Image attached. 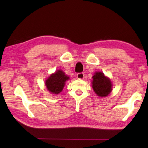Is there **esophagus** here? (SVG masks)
Here are the masks:
<instances>
[{"mask_svg":"<svg viewBox=\"0 0 148 148\" xmlns=\"http://www.w3.org/2000/svg\"><path fill=\"white\" fill-rule=\"evenodd\" d=\"M84 74L83 73H78L77 74V77L78 78V79H82L84 78Z\"/></svg>","mask_w":148,"mask_h":148,"instance_id":"1","label":"esophagus"}]
</instances>
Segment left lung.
<instances>
[{
    "label": "left lung",
    "mask_w": 148,
    "mask_h": 148,
    "mask_svg": "<svg viewBox=\"0 0 148 148\" xmlns=\"http://www.w3.org/2000/svg\"><path fill=\"white\" fill-rule=\"evenodd\" d=\"M92 88L100 97H105L111 92L112 84L111 80L102 72H97L92 77Z\"/></svg>",
    "instance_id": "1"
}]
</instances>
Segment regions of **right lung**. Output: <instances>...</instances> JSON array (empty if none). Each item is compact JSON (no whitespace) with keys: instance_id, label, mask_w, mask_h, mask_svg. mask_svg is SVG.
<instances>
[{"instance_id":"add662e5","label":"right lung","mask_w":148,"mask_h":148,"mask_svg":"<svg viewBox=\"0 0 148 148\" xmlns=\"http://www.w3.org/2000/svg\"><path fill=\"white\" fill-rule=\"evenodd\" d=\"M69 79V77L65 75L62 70H58L50 76L45 81L47 89L50 93L57 95L60 93L65 84V82Z\"/></svg>"}]
</instances>
